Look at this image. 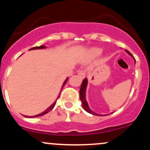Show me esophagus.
Masks as SVG:
<instances>
[{
    "label": "esophagus",
    "mask_w": 150,
    "mask_h": 150,
    "mask_svg": "<svg viewBox=\"0 0 150 150\" xmlns=\"http://www.w3.org/2000/svg\"><path fill=\"white\" fill-rule=\"evenodd\" d=\"M77 75H78V76L80 77V78H82V79H83V78H85V75H86V73H85V71L84 70H79L78 72H77Z\"/></svg>",
    "instance_id": "1"
}]
</instances>
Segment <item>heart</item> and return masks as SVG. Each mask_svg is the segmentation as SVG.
Listing matches in <instances>:
<instances>
[{"mask_svg": "<svg viewBox=\"0 0 150 150\" xmlns=\"http://www.w3.org/2000/svg\"><path fill=\"white\" fill-rule=\"evenodd\" d=\"M101 49H99V48H94L90 51V54L92 55L93 57H96V56H98L99 55L101 54Z\"/></svg>", "mask_w": 150, "mask_h": 150, "instance_id": "heart-1", "label": "heart"}]
</instances>
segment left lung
<instances>
[{
	"mask_svg": "<svg viewBox=\"0 0 150 150\" xmlns=\"http://www.w3.org/2000/svg\"><path fill=\"white\" fill-rule=\"evenodd\" d=\"M125 51H126V52L128 53L130 56H131L133 58L132 55L130 52H129L128 50H125ZM134 60H135V58H134ZM87 79L85 78L83 80V81H82V85H81V87L80 89V98L81 102H82V106H83L84 109H85L87 112H88L89 113H91V114H92V115H96V116H104V115L97 114V113H94V111H92V110L90 109V108L89 107L88 104H87V101H86V88H87ZM105 116H107V115H105Z\"/></svg>",
	"mask_w": 150,
	"mask_h": 150,
	"instance_id": "obj_1",
	"label": "left lung"
}]
</instances>
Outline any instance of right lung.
I'll return each mask as SVG.
<instances>
[{
  "label": "right lung",
  "instance_id": "right-lung-1",
  "mask_svg": "<svg viewBox=\"0 0 150 150\" xmlns=\"http://www.w3.org/2000/svg\"><path fill=\"white\" fill-rule=\"evenodd\" d=\"M45 48H46V46H44V45H42V46H36V47H33V48H32V49H30V50H34V49H45ZM68 78H67L66 80H65L64 81V82H63V85H62L61 90H62V88H63V87H64V85H65V83H66V82H67V81H68ZM60 94H61V93H60ZM60 94H59V96H60ZM59 96H58V97L57 99H58V98H59ZM57 99H56V100L54 102H53V104H51V106H50L49 108H46V109L45 110V111H43L42 113H39V114L36 115V116H25V117H30V118H34V117H39V116H43V115L46 114V113H47L48 112H49V111H51V110L53 109V107H54V106H55V105H56V101H57Z\"/></svg>",
  "mask_w": 150,
  "mask_h": 150
}]
</instances>
